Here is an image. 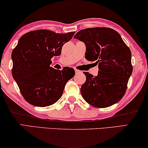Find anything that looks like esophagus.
Segmentation results:
<instances>
[{
	"label": "esophagus",
	"mask_w": 148,
	"mask_h": 148,
	"mask_svg": "<svg viewBox=\"0 0 148 148\" xmlns=\"http://www.w3.org/2000/svg\"><path fill=\"white\" fill-rule=\"evenodd\" d=\"M75 73H80V71H79L77 69H75Z\"/></svg>",
	"instance_id": "esophagus-1"
}]
</instances>
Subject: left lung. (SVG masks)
<instances>
[{
  "mask_svg": "<svg viewBox=\"0 0 148 148\" xmlns=\"http://www.w3.org/2000/svg\"><path fill=\"white\" fill-rule=\"evenodd\" d=\"M73 38L86 45L85 58L98 64L96 77L84 72L86 81L81 88L82 97L98 108L116 104L125 95L133 72L130 49L120 34L108 27L82 29Z\"/></svg>",
  "mask_w": 148,
  "mask_h": 148,
  "instance_id": "left-lung-1",
  "label": "left lung"
}]
</instances>
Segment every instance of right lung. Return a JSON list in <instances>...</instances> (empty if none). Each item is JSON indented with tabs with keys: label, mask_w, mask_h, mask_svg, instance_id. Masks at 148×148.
<instances>
[{
	"label": "right lung",
	"mask_w": 148,
	"mask_h": 148,
	"mask_svg": "<svg viewBox=\"0 0 148 148\" xmlns=\"http://www.w3.org/2000/svg\"><path fill=\"white\" fill-rule=\"evenodd\" d=\"M74 34V32L56 34L40 29L27 32L20 38L11 54L12 75L22 96L30 104L48 106L62 96L75 71L71 68L54 69L50 67V60L60 55L62 46Z\"/></svg>",
	"instance_id": "1"
}]
</instances>
